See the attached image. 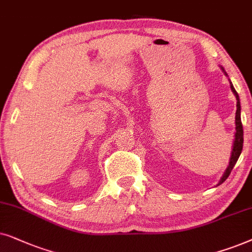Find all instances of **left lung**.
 I'll list each match as a JSON object with an SVG mask.
<instances>
[{"label":"left lung","mask_w":252,"mask_h":252,"mask_svg":"<svg viewBox=\"0 0 252 252\" xmlns=\"http://www.w3.org/2000/svg\"><path fill=\"white\" fill-rule=\"evenodd\" d=\"M221 69H222V71L224 72V70L222 66H221ZM226 73V72H224ZM227 75V73H226ZM230 89L231 91H233L234 94L236 96V116H235V123H236V132H235V140H234V145H233V151H231V157H230V160H229V166L227 167L226 172L223 173L222 177H221V180L219 181V183H218V186H220L221 183H223L224 181L227 180V177L229 176V174L231 173V170H233L234 166H235L236 161L239 160L240 158V154L242 152V149H243V126H242V121H241V103H240V98H239V94H237V92L235 91V89H234L233 84L230 83Z\"/></svg>","instance_id":"1"}]
</instances>
